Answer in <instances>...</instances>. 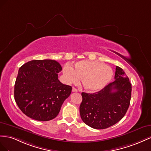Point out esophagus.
<instances>
[{
	"mask_svg": "<svg viewBox=\"0 0 151 151\" xmlns=\"http://www.w3.org/2000/svg\"><path fill=\"white\" fill-rule=\"evenodd\" d=\"M72 92H78V90H77L76 88H75V87H73V88H72Z\"/></svg>",
	"mask_w": 151,
	"mask_h": 151,
	"instance_id": "1",
	"label": "esophagus"
}]
</instances>
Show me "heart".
Returning <instances> with one entry per match:
<instances>
[{
	"label": "heart",
	"instance_id": "heart-1",
	"mask_svg": "<svg viewBox=\"0 0 151 151\" xmlns=\"http://www.w3.org/2000/svg\"><path fill=\"white\" fill-rule=\"evenodd\" d=\"M64 78L67 83H75L82 78L85 90L94 92L102 89L112 79L113 71L109 66L97 61L82 60L75 64V68L66 64L63 69Z\"/></svg>",
	"mask_w": 151,
	"mask_h": 151
}]
</instances>
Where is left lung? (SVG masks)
Instances as JSON below:
<instances>
[{"label": "left lung", "mask_w": 151, "mask_h": 151, "mask_svg": "<svg viewBox=\"0 0 151 151\" xmlns=\"http://www.w3.org/2000/svg\"><path fill=\"white\" fill-rule=\"evenodd\" d=\"M115 80L100 91L81 93L80 113L82 121L95 129H105L114 125L125 115L130 106L132 84L128 77L116 66Z\"/></svg>", "instance_id": "1"}]
</instances>
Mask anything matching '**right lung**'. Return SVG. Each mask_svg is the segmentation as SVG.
<instances>
[{
  "instance_id": "add662e5",
  "label": "right lung",
  "mask_w": 151,
  "mask_h": 151,
  "mask_svg": "<svg viewBox=\"0 0 151 151\" xmlns=\"http://www.w3.org/2000/svg\"><path fill=\"white\" fill-rule=\"evenodd\" d=\"M55 60H33L19 69L14 85V99L23 113L37 121L47 122L59 114L72 87L58 80L61 71Z\"/></svg>"
}]
</instances>
